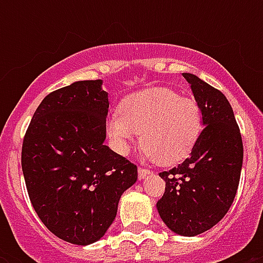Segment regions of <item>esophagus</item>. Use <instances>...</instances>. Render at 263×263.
<instances>
[{
    "label": "esophagus",
    "mask_w": 263,
    "mask_h": 263,
    "mask_svg": "<svg viewBox=\"0 0 263 263\" xmlns=\"http://www.w3.org/2000/svg\"><path fill=\"white\" fill-rule=\"evenodd\" d=\"M150 171H148V169H144V168H139V171H138V177H139V180H142V179H144V177H146V176H148L150 175Z\"/></svg>",
    "instance_id": "34e87169"
}]
</instances>
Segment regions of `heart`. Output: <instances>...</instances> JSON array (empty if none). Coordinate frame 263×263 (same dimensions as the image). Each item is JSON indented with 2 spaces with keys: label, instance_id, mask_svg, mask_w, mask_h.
Instances as JSON below:
<instances>
[{
  "label": "heart",
  "instance_id": "1",
  "mask_svg": "<svg viewBox=\"0 0 263 263\" xmlns=\"http://www.w3.org/2000/svg\"><path fill=\"white\" fill-rule=\"evenodd\" d=\"M203 115L194 98L166 87H150L128 95L106 123L111 146L127 156L140 138L144 157L162 165L183 161L199 139Z\"/></svg>",
  "mask_w": 263,
  "mask_h": 263
}]
</instances>
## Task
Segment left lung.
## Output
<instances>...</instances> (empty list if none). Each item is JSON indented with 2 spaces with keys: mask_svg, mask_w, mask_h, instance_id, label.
<instances>
[{
  "mask_svg": "<svg viewBox=\"0 0 263 263\" xmlns=\"http://www.w3.org/2000/svg\"><path fill=\"white\" fill-rule=\"evenodd\" d=\"M203 115L199 139L179 166L161 172L165 192L157 202L172 232L196 236L228 213L236 195L243 164V142L232 106L220 90L192 73H183Z\"/></svg>",
  "mask_w": 263,
  "mask_h": 263,
  "instance_id": "8db88e82",
  "label": "left lung"
}]
</instances>
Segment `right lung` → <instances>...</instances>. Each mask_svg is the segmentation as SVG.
<instances>
[{"label":"right lung","mask_w":263,"mask_h":263,"mask_svg":"<svg viewBox=\"0 0 263 263\" xmlns=\"http://www.w3.org/2000/svg\"><path fill=\"white\" fill-rule=\"evenodd\" d=\"M107 92L82 80L46 95L23 140L22 168L32 208L55 236L78 246L99 240L138 168L107 147Z\"/></svg>","instance_id":"1"}]
</instances>
